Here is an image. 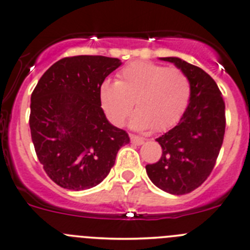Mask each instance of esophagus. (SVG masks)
<instances>
[{"label": "esophagus", "mask_w": 250, "mask_h": 250, "mask_svg": "<svg viewBox=\"0 0 250 250\" xmlns=\"http://www.w3.org/2000/svg\"><path fill=\"white\" fill-rule=\"evenodd\" d=\"M130 140H132L133 144H135V145L138 146L143 145V144L145 143V139H144V138L138 137V135H130Z\"/></svg>", "instance_id": "obj_1"}]
</instances>
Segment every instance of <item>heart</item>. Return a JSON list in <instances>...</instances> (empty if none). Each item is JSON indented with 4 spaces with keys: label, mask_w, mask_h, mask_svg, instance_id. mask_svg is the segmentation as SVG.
I'll use <instances>...</instances> for the list:
<instances>
[{
    "label": "heart",
    "mask_w": 250,
    "mask_h": 250,
    "mask_svg": "<svg viewBox=\"0 0 250 250\" xmlns=\"http://www.w3.org/2000/svg\"><path fill=\"white\" fill-rule=\"evenodd\" d=\"M191 98V83L181 70L150 62H135L118 74L117 81L105 80L100 84L99 99L107 118L115 125L130 118L138 130H166L185 112Z\"/></svg>",
    "instance_id": "b5f03b06"
}]
</instances>
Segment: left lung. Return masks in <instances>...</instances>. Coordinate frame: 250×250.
Returning <instances> with one entry per match:
<instances>
[{
  "label": "left lung",
  "instance_id": "1",
  "mask_svg": "<svg viewBox=\"0 0 250 250\" xmlns=\"http://www.w3.org/2000/svg\"><path fill=\"white\" fill-rule=\"evenodd\" d=\"M160 59L173 62L188 77L191 98L178 125L156 139L162 156L146 166V173L161 190L185 195L213 170L225 134V103L215 81L201 67L178 57Z\"/></svg>",
  "mask_w": 250,
  "mask_h": 250
}]
</instances>
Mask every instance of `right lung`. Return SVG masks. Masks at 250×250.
<instances>
[{"mask_svg":"<svg viewBox=\"0 0 250 250\" xmlns=\"http://www.w3.org/2000/svg\"><path fill=\"white\" fill-rule=\"evenodd\" d=\"M121 65L117 58L102 55L64 58L44 72L32 92L31 139L57 185L74 191L94 188L130 141L107 121L99 99L103 81Z\"/></svg>","mask_w":250,"mask_h":250,"instance_id":"obj_1","label":"right lung"}]
</instances>
